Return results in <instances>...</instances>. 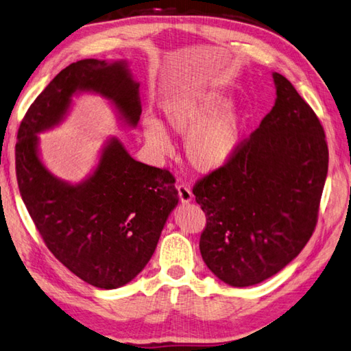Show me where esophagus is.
Masks as SVG:
<instances>
[{"instance_id":"esophagus-1","label":"esophagus","mask_w":351,"mask_h":351,"mask_svg":"<svg viewBox=\"0 0 351 351\" xmlns=\"http://www.w3.org/2000/svg\"><path fill=\"white\" fill-rule=\"evenodd\" d=\"M178 193H180V199L182 204H189L191 199H193V193H191L189 185H185V184L178 185Z\"/></svg>"}]
</instances>
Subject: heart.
Returning <instances> with one entry per match:
<instances>
[{"label":"heart","mask_w":351,"mask_h":351,"mask_svg":"<svg viewBox=\"0 0 351 351\" xmlns=\"http://www.w3.org/2000/svg\"><path fill=\"white\" fill-rule=\"evenodd\" d=\"M228 106V100L219 94H201L178 99L166 106V119L175 132L189 135L185 155L199 171H213L225 166L240 144L243 120ZM144 134L155 149L164 152L169 138L161 123L147 120Z\"/></svg>","instance_id":"1"}]
</instances>
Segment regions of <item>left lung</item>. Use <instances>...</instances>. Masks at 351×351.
Returning <instances> with one entry per match:
<instances>
[{
    "label": "left lung",
    "mask_w": 351,
    "mask_h": 351,
    "mask_svg": "<svg viewBox=\"0 0 351 351\" xmlns=\"http://www.w3.org/2000/svg\"><path fill=\"white\" fill-rule=\"evenodd\" d=\"M276 105L225 166L193 187L207 217L199 250L223 283L245 287L276 276L312 237L328 169L313 109L274 73Z\"/></svg>",
    "instance_id": "obj_1"
}]
</instances>
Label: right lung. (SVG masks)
<instances>
[{"instance_id":"right-lung-1","label":"right lung","mask_w":351,"mask_h":351,"mask_svg":"<svg viewBox=\"0 0 351 351\" xmlns=\"http://www.w3.org/2000/svg\"><path fill=\"white\" fill-rule=\"evenodd\" d=\"M138 86L123 62H74L34 99L18 129L16 180L34 226L62 265L101 289L125 286L147 265L178 204L175 178L167 169L135 161L112 138L94 175L70 185L43 166L36 134L56 125L77 89L111 99L135 126L141 115Z\"/></svg>"}]
</instances>
